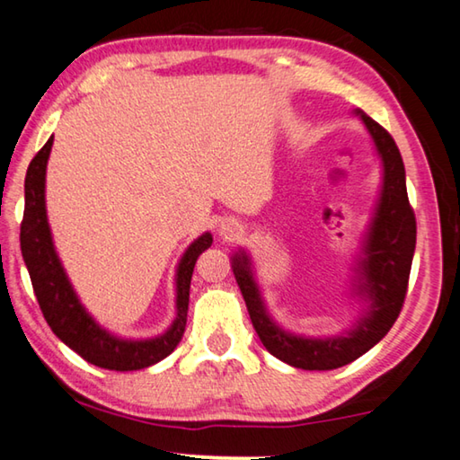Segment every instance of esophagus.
Masks as SVG:
<instances>
[{"label":"esophagus","instance_id":"34e87169","mask_svg":"<svg viewBox=\"0 0 460 460\" xmlns=\"http://www.w3.org/2000/svg\"><path fill=\"white\" fill-rule=\"evenodd\" d=\"M217 232H220L222 238H234L240 232V224L234 217H226V220H222L220 226H217Z\"/></svg>","mask_w":460,"mask_h":460}]
</instances>
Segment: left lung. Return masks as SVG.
<instances>
[{
    "label": "left lung",
    "instance_id": "8db88e82",
    "mask_svg": "<svg viewBox=\"0 0 460 460\" xmlns=\"http://www.w3.org/2000/svg\"><path fill=\"white\" fill-rule=\"evenodd\" d=\"M352 116L371 137L381 164V185L350 265L349 297L360 307L350 326L330 336L291 332L269 314L246 248H238L230 257L232 273L262 346L275 358L304 371H332L349 365L389 332L402 312L416 251V217L408 201L400 150L387 130L365 111L355 110Z\"/></svg>",
    "mask_w": 460,
    "mask_h": 460
}]
</instances>
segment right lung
<instances>
[{
    "label": "right lung",
    "mask_w": 460,
    "mask_h": 460,
    "mask_svg": "<svg viewBox=\"0 0 460 460\" xmlns=\"http://www.w3.org/2000/svg\"><path fill=\"white\" fill-rule=\"evenodd\" d=\"M52 140L55 137L47 140L26 171L24 220L20 226L22 257L44 320L58 341H63L71 350L95 367L110 371H138L156 365L177 349L185 332L195 261L212 246L214 238L209 232H203L179 259L175 269V318L163 334L153 338H126L110 332L81 304L52 240L47 216V164Z\"/></svg>",
    "instance_id": "obj_1"
}]
</instances>
